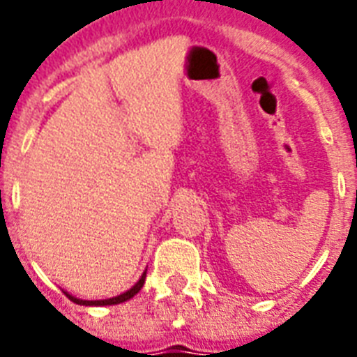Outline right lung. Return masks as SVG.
<instances>
[{"instance_id":"1","label":"right lung","mask_w":357,"mask_h":357,"mask_svg":"<svg viewBox=\"0 0 357 357\" xmlns=\"http://www.w3.org/2000/svg\"><path fill=\"white\" fill-rule=\"evenodd\" d=\"M144 280H146V272L140 276V280L137 283H135L133 287L129 289V291H126V293L119 294V296H114V298H107V300H79L75 298V296H72V294L64 293L66 296H68L74 304H79V305H114V304H122V302H126V300L133 298L135 294L139 293L140 289H142V285H144Z\"/></svg>"}]
</instances>
